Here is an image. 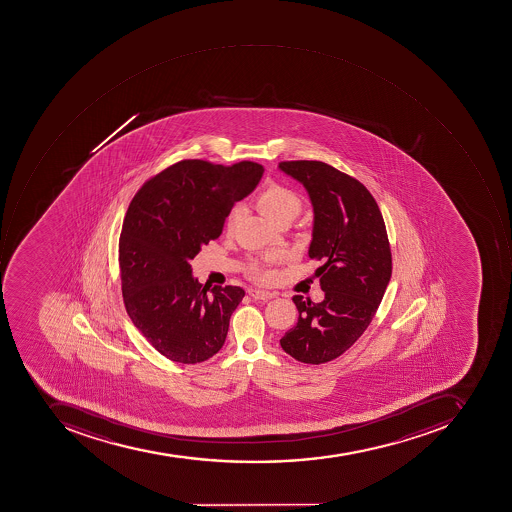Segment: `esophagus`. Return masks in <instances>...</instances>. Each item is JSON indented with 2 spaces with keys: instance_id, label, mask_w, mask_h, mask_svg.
<instances>
[{
  "instance_id": "obj_1",
  "label": "esophagus",
  "mask_w": 512,
  "mask_h": 512,
  "mask_svg": "<svg viewBox=\"0 0 512 512\" xmlns=\"http://www.w3.org/2000/svg\"><path fill=\"white\" fill-rule=\"evenodd\" d=\"M249 294L254 297L255 300H269L274 299L275 294L269 293V291H263V289H249Z\"/></svg>"
}]
</instances>
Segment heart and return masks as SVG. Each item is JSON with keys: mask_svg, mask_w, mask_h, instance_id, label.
<instances>
[{"mask_svg": "<svg viewBox=\"0 0 512 512\" xmlns=\"http://www.w3.org/2000/svg\"><path fill=\"white\" fill-rule=\"evenodd\" d=\"M257 207L271 223L277 226V224L283 223V221H289V223H291V221L299 215L300 210H302V202H300L299 196H297L293 190H289V188L283 187V185L272 184L258 194ZM240 216V208H233L232 212L227 215V232H232V230L235 229ZM279 257V252H275V254H271L269 258L275 260V258ZM247 272H249L252 279L257 280V282H266L269 277L265 265H261V263H252L249 269H247Z\"/></svg>", "mask_w": 512, "mask_h": 512, "instance_id": "obj_1", "label": "heart"}]
</instances>
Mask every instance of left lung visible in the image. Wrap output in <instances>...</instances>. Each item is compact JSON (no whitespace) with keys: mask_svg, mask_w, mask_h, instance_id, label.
<instances>
[{"mask_svg":"<svg viewBox=\"0 0 512 512\" xmlns=\"http://www.w3.org/2000/svg\"><path fill=\"white\" fill-rule=\"evenodd\" d=\"M279 170L304 185L313 205L308 255L324 261L316 275L325 293L319 304L293 297L299 319L280 346L300 363H327L363 335L391 280L385 221L367 188L327 163L282 162Z\"/></svg>","mask_w":512,"mask_h":512,"instance_id":"obj_1","label":"left lung"}]
</instances>
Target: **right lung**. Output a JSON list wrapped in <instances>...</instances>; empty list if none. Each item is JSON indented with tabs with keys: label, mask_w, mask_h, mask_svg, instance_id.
I'll list each match as a JSON object with an SVG mask.
<instances>
[{
	"label": "right lung",
	"mask_w": 512,
	"mask_h": 512,
	"mask_svg": "<svg viewBox=\"0 0 512 512\" xmlns=\"http://www.w3.org/2000/svg\"><path fill=\"white\" fill-rule=\"evenodd\" d=\"M263 166L182 160L138 190L120 235L121 289L127 314L168 360L196 364L221 350L240 286H202L191 260L223 233L235 202L251 194Z\"/></svg>",
	"instance_id": "1"
}]
</instances>
